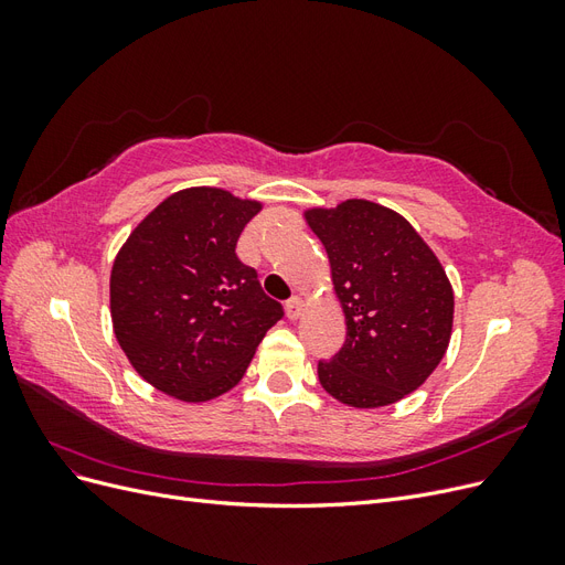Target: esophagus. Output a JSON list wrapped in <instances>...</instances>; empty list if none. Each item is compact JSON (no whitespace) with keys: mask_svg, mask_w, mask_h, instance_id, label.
Here are the masks:
<instances>
[{"mask_svg":"<svg viewBox=\"0 0 565 565\" xmlns=\"http://www.w3.org/2000/svg\"><path fill=\"white\" fill-rule=\"evenodd\" d=\"M285 311H287V318H289V320H297V318L303 313V301H301L299 297L287 299Z\"/></svg>","mask_w":565,"mask_h":565,"instance_id":"1","label":"esophagus"}]
</instances>
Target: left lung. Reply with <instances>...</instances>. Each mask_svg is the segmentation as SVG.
<instances>
[{
	"label": "left lung",
	"instance_id": "1",
	"mask_svg": "<svg viewBox=\"0 0 565 565\" xmlns=\"http://www.w3.org/2000/svg\"><path fill=\"white\" fill-rule=\"evenodd\" d=\"M330 256L347 341L318 363L322 388L351 407L391 405L419 388L446 355L455 297L436 254L393 210L347 200L306 212Z\"/></svg>",
	"mask_w": 565,
	"mask_h": 565
}]
</instances>
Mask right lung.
<instances>
[{
    "label": "right lung",
    "instance_id": "add662e5",
    "mask_svg": "<svg viewBox=\"0 0 565 565\" xmlns=\"http://www.w3.org/2000/svg\"><path fill=\"white\" fill-rule=\"evenodd\" d=\"M262 204L221 188H185L152 210L119 249L110 316L141 377L185 403L231 391L282 306L235 254Z\"/></svg>",
    "mask_w": 565,
    "mask_h": 565
}]
</instances>
